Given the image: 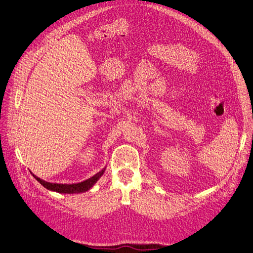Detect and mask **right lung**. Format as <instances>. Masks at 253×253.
Wrapping results in <instances>:
<instances>
[{"instance_id":"obj_1","label":"right lung","mask_w":253,"mask_h":253,"mask_svg":"<svg viewBox=\"0 0 253 253\" xmlns=\"http://www.w3.org/2000/svg\"><path fill=\"white\" fill-rule=\"evenodd\" d=\"M104 170L100 171L99 173H97L96 175H94L93 177H90L86 180H84L82 182L79 183H73V185H62V183H51V182H47L44 181L43 179H40L39 177L35 176V178L39 181L41 185L46 188L48 190L51 191H56V192L59 193H67V194H73V193H81V192H85V191L89 190L91 187L95 185V182H97V180L101 177V175L103 174Z\"/></svg>"}]
</instances>
